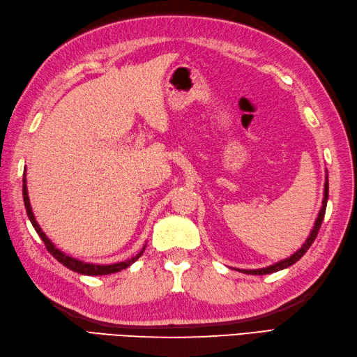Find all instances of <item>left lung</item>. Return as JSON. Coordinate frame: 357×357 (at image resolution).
Instances as JSON below:
<instances>
[{"label": "left lung", "instance_id": "1", "mask_svg": "<svg viewBox=\"0 0 357 357\" xmlns=\"http://www.w3.org/2000/svg\"><path fill=\"white\" fill-rule=\"evenodd\" d=\"M327 200H328V174H326V183H324V199H322V206H321V211L318 213V217H316L314 220V225L312 227L310 234H308L305 243L301 245V248L293 253V255H290L289 258L286 259H281L278 261V263H275L272 266H267V267H261V268H235V271H238L241 273H248V275H267V273H273V272H280L282 271V268H287L290 266H293L296 263L298 259H301L304 257V253L308 250V248L313 244L316 235H318L319 232V227L322 225V220H324V215H326V208H327Z\"/></svg>", "mask_w": 357, "mask_h": 357}]
</instances>
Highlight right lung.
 Listing matches in <instances>:
<instances>
[{"label":"right lung","mask_w":357,"mask_h":357,"mask_svg":"<svg viewBox=\"0 0 357 357\" xmlns=\"http://www.w3.org/2000/svg\"><path fill=\"white\" fill-rule=\"evenodd\" d=\"M22 199H24V206H26V211H27V217L30 220L31 226L35 227L36 234L39 235V238H41L45 244L47 250H49L52 255L56 258L61 264H64L67 268L73 272H77L81 275H90V276H98V275H109V273H116V272H121L123 268L130 267L132 263H136V261L142 257V253L145 252L146 244L142 248V250L137 253L136 257H132L126 261H121V263H114V264H93V263H85V261H81L77 258H73L67 255L66 252H62L61 249H58L56 245L52 243V240L49 238L44 234V231L41 229V226L38 225V221L35 218V213L31 211V206H30V199H29V191H27V178H26V171H24V176H22Z\"/></svg>","instance_id":"right-lung-1"}]
</instances>
